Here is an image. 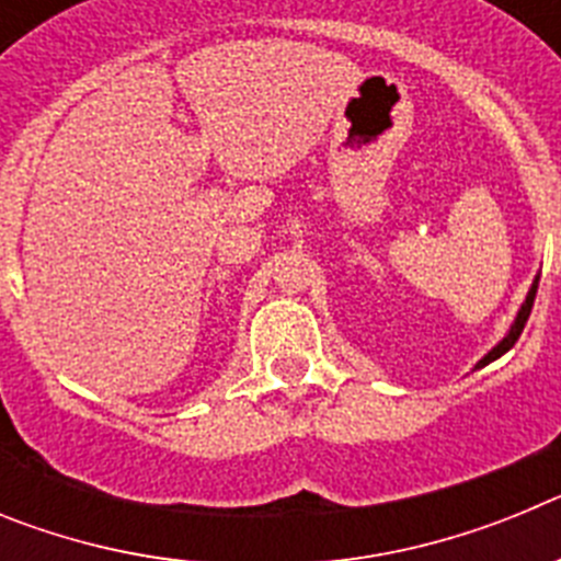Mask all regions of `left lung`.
<instances>
[{
	"mask_svg": "<svg viewBox=\"0 0 561 561\" xmlns=\"http://www.w3.org/2000/svg\"><path fill=\"white\" fill-rule=\"evenodd\" d=\"M537 286H539V277H534V286H531V291H528V297H525V304H523V309H519L517 320H514L512 331H508V334H505V340L500 342L497 348H492V351H489V354H485L483 359L478 362V365H489V362H492V359H497V356H503L505 351L512 348L514 342L519 340V334H523L525 323H528V317H531V309H534V297H537Z\"/></svg>",
	"mask_w": 561,
	"mask_h": 561,
	"instance_id": "obj_1",
	"label": "left lung"
}]
</instances>
